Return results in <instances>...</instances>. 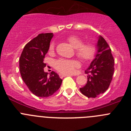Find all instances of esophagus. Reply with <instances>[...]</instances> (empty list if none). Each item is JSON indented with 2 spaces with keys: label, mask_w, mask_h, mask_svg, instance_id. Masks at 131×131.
I'll use <instances>...</instances> for the list:
<instances>
[{
  "label": "esophagus",
  "mask_w": 131,
  "mask_h": 131,
  "mask_svg": "<svg viewBox=\"0 0 131 131\" xmlns=\"http://www.w3.org/2000/svg\"><path fill=\"white\" fill-rule=\"evenodd\" d=\"M67 76H68V75H64V74H60V77H61V78H63V77H67Z\"/></svg>",
  "instance_id": "obj_1"
}]
</instances>
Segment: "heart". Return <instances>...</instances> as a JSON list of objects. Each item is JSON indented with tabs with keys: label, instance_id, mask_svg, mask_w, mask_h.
I'll return each instance as SVG.
<instances>
[{
	"label": "heart",
	"instance_id": "1",
	"mask_svg": "<svg viewBox=\"0 0 131 131\" xmlns=\"http://www.w3.org/2000/svg\"><path fill=\"white\" fill-rule=\"evenodd\" d=\"M68 42L76 48V54L84 62L91 60L95 54V47L91 43L83 44L81 39L77 36H70L67 39ZM54 50V44L50 45L49 51L52 52ZM79 62L75 60L60 59L56 61L54 63L55 68L59 72L64 75L71 74L75 70V68L79 66Z\"/></svg>",
	"mask_w": 131,
	"mask_h": 131
}]
</instances>
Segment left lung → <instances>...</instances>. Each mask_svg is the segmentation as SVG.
<instances>
[{
    "mask_svg": "<svg viewBox=\"0 0 131 131\" xmlns=\"http://www.w3.org/2000/svg\"><path fill=\"white\" fill-rule=\"evenodd\" d=\"M95 58L85 70L87 83L79 90L88 98H96L107 91L114 71V60L112 50L102 36H98Z\"/></svg>",
    "mask_w": 131,
    "mask_h": 131,
    "instance_id": "1",
    "label": "left lung"
}]
</instances>
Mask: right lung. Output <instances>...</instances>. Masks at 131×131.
<instances>
[{
    "label": "right lung",
    "instance_id": "add662e5",
    "mask_svg": "<svg viewBox=\"0 0 131 131\" xmlns=\"http://www.w3.org/2000/svg\"><path fill=\"white\" fill-rule=\"evenodd\" d=\"M52 33L39 34L27 44L19 58V71L29 91L38 97L47 98L58 91L62 79L54 71L48 77L44 71V58L48 51Z\"/></svg>",
    "mask_w": 131,
    "mask_h": 131
}]
</instances>
